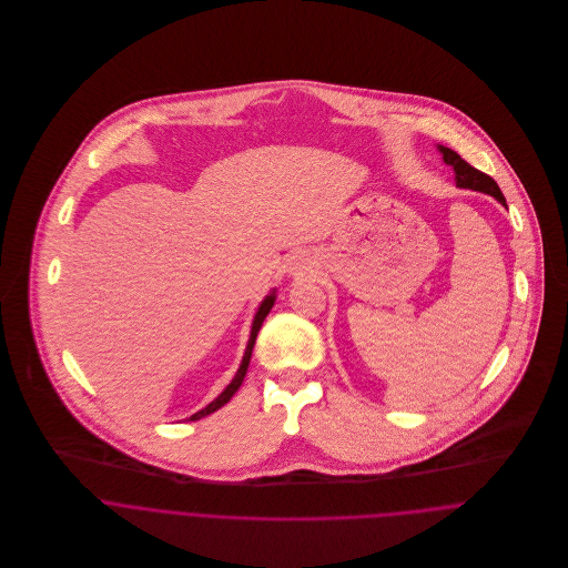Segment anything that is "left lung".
I'll use <instances>...</instances> for the list:
<instances>
[{"label": "left lung", "instance_id": "obj_1", "mask_svg": "<svg viewBox=\"0 0 568 568\" xmlns=\"http://www.w3.org/2000/svg\"><path fill=\"white\" fill-rule=\"evenodd\" d=\"M439 151L444 153V162L453 165L455 179H457L459 187H470V190H477V192H486V194L494 196L496 201H500L505 205V196H503L500 187L496 185V181L489 174L477 170L475 165H470L466 160H462L455 151H450L446 146H442Z\"/></svg>", "mask_w": 568, "mask_h": 568}]
</instances>
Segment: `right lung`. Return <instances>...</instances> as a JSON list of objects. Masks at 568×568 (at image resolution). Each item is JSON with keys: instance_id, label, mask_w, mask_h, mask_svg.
<instances>
[{"instance_id": "obj_1", "label": "right lung", "mask_w": 568, "mask_h": 568, "mask_svg": "<svg viewBox=\"0 0 568 568\" xmlns=\"http://www.w3.org/2000/svg\"><path fill=\"white\" fill-rule=\"evenodd\" d=\"M273 302H275V297H273V295H268V297L262 302V306H260V311H257V315H255V320H253L251 338H248V345H246V352H244L243 365H241L239 374L234 376V381L227 385V389H225V392H223L214 403H210L205 408H201L199 413H194L190 419H201V417H205V415H210V413L219 410L221 406L227 405V403L232 400V396L239 392V387L243 385L244 374H246V367H248V361H251V352H253V345H255V336H257V332H260V327H262V322H264V320H266V315L271 313Z\"/></svg>"}]
</instances>
